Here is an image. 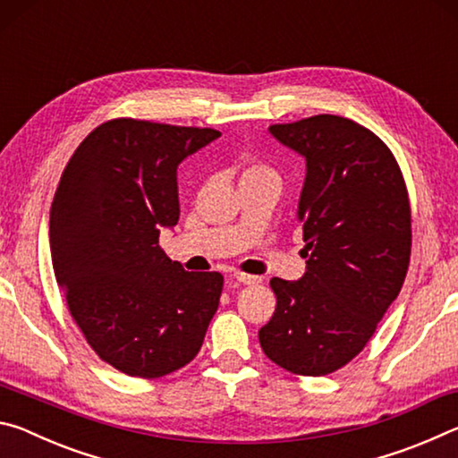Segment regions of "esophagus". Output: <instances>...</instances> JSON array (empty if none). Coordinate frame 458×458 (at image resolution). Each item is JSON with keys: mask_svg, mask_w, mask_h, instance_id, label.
I'll list each match as a JSON object with an SVG mask.
<instances>
[{"mask_svg": "<svg viewBox=\"0 0 458 458\" xmlns=\"http://www.w3.org/2000/svg\"><path fill=\"white\" fill-rule=\"evenodd\" d=\"M232 278H234V283H238V284H259V283H262L260 276L244 275V273H236Z\"/></svg>", "mask_w": 458, "mask_h": 458, "instance_id": "esophagus-1", "label": "esophagus"}]
</instances>
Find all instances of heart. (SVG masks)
Segmentation results:
<instances>
[{"label": "heart", "mask_w": 458, "mask_h": 458, "mask_svg": "<svg viewBox=\"0 0 458 458\" xmlns=\"http://www.w3.org/2000/svg\"><path fill=\"white\" fill-rule=\"evenodd\" d=\"M267 174H273L267 165H262V164H248V165L244 167V172H242V180H248V177L267 175Z\"/></svg>", "instance_id": "1"}]
</instances>
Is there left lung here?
<instances>
[{"label":"left lung","instance_id":"8db88e82","mask_svg":"<svg viewBox=\"0 0 458 458\" xmlns=\"http://www.w3.org/2000/svg\"><path fill=\"white\" fill-rule=\"evenodd\" d=\"M268 131L307 161L299 201L307 273L270 278L276 309L260 347L291 374L327 376L366 347L404 284L408 190L390 147L352 119L315 114Z\"/></svg>","mask_w":458,"mask_h":458}]
</instances>
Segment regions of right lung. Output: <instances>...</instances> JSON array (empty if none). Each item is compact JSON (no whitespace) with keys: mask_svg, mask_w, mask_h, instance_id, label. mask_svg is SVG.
<instances>
[{"mask_svg":"<svg viewBox=\"0 0 458 458\" xmlns=\"http://www.w3.org/2000/svg\"><path fill=\"white\" fill-rule=\"evenodd\" d=\"M216 129L111 119L62 172L50 210L52 267L74 323L108 366L155 379L196 358L224 276L188 273L159 246L180 220L177 165Z\"/></svg>","mask_w":458,"mask_h":458,"instance_id":"add662e5","label":"right lung"}]
</instances>
